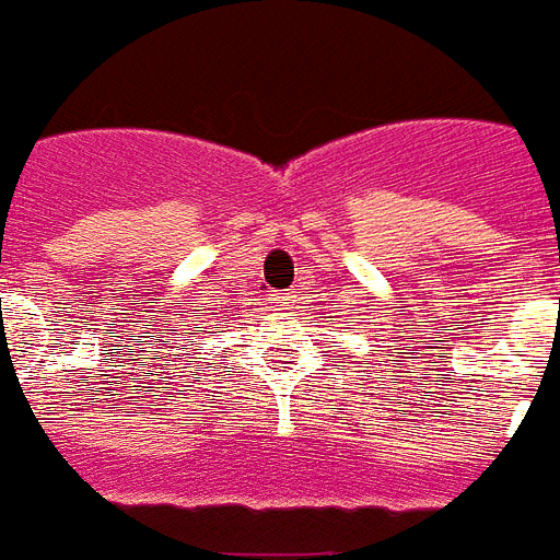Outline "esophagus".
<instances>
[{
    "mask_svg": "<svg viewBox=\"0 0 560 560\" xmlns=\"http://www.w3.org/2000/svg\"><path fill=\"white\" fill-rule=\"evenodd\" d=\"M270 302H272V305H276V307H281V311H288V307L293 305V302H296V299L290 296V293H272Z\"/></svg>",
    "mask_w": 560,
    "mask_h": 560,
    "instance_id": "esophagus-1",
    "label": "esophagus"
}]
</instances>
